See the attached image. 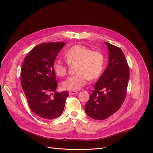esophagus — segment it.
<instances>
[{
	"instance_id": "obj_1",
	"label": "esophagus",
	"mask_w": 153,
	"mask_h": 153,
	"mask_svg": "<svg viewBox=\"0 0 153 153\" xmlns=\"http://www.w3.org/2000/svg\"><path fill=\"white\" fill-rule=\"evenodd\" d=\"M68 93H69L70 96H72V95L76 94L78 93V91H69Z\"/></svg>"
}]
</instances>
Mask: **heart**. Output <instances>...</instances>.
Wrapping results in <instances>:
<instances>
[{"label":"heart","mask_w":153,"mask_h":153,"mask_svg":"<svg viewBox=\"0 0 153 153\" xmlns=\"http://www.w3.org/2000/svg\"><path fill=\"white\" fill-rule=\"evenodd\" d=\"M64 58L69 65L76 64L75 75L68 77L62 83L64 89L78 90L85 86L89 79H97L102 74L105 67V56L102 53L92 51L88 47L76 45L64 53ZM53 70L59 76H64L67 72V65L61 60L53 63Z\"/></svg>","instance_id":"obj_1"}]
</instances>
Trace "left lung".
<instances>
[{"mask_svg":"<svg viewBox=\"0 0 153 153\" xmlns=\"http://www.w3.org/2000/svg\"><path fill=\"white\" fill-rule=\"evenodd\" d=\"M108 49V64L100 77L85 106L92 119L103 120L113 114L123 105L126 96L129 67L123 51L105 42Z\"/></svg>","mask_w":153,"mask_h":153,"instance_id":"obj_1","label":"left lung"}]
</instances>
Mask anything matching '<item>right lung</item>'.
<instances>
[{"instance_id": "right-lung-1", "label": "right lung", "mask_w": 153, "mask_h": 153, "mask_svg": "<svg viewBox=\"0 0 153 153\" xmlns=\"http://www.w3.org/2000/svg\"><path fill=\"white\" fill-rule=\"evenodd\" d=\"M65 45L64 42L40 44L26 56L21 67V84L29 108L44 120L60 116L68 96L67 91H56L57 83L53 70L56 56Z\"/></svg>"}]
</instances>
